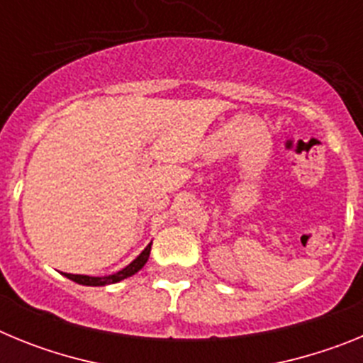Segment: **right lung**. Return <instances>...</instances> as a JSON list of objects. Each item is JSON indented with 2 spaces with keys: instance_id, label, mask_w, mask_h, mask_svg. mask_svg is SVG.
I'll return each instance as SVG.
<instances>
[{
  "instance_id": "add662e5",
  "label": "right lung",
  "mask_w": 363,
  "mask_h": 363,
  "mask_svg": "<svg viewBox=\"0 0 363 363\" xmlns=\"http://www.w3.org/2000/svg\"><path fill=\"white\" fill-rule=\"evenodd\" d=\"M150 245H152V243H149V245H147L145 249L142 251V255L138 256L134 262H130L127 267L121 269V271H118V272H114V274H108V277H86V274H69V272H63V274H65L69 280L76 281V284H79V285H92V287H99V285L118 284V281H121V280H125V278H129V277H133V274H136V272L147 264V259H149V255H150Z\"/></svg>"
}]
</instances>
